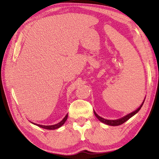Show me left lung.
I'll return each instance as SVG.
<instances>
[{
  "label": "left lung",
  "instance_id": "obj_1",
  "mask_svg": "<svg viewBox=\"0 0 159 159\" xmlns=\"http://www.w3.org/2000/svg\"><path fill=\"white\" fill-rule=\"evenodd\" d=\"M144 101H145V100H144ZM144 101L143 102V103L141 104V105L140 106V107L138 108V109L136 111H133V112L130 113V114L127 115V116H124V117H121V118H120V119H118V120H109L104 119V118L100 117L98 115H97V113L95 112V111H94V114H95V116H96V117L98 118V119L100 121H102V123H104V124H106L107 125H109V126H119V125H121V124H124L125 121H126L128 120H129L131 117H133V116H134V115H135L138 112V111H139L141 109V107L143 106Z\"/></svg>",
  "mask_w": 159,
  "mask_h": 159
}]
</instances>
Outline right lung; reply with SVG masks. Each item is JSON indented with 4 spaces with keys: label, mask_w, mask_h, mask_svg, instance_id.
<instances>
[{
    "label": "right lung",
    "mask_w": 159,
    "mask_h": 159,
    "mask_svg": "<svg viewBox=\"0 0 159 159\" xmlns=\"http://www.w3.org/2000/svg\"><path fill=\"white\" fill-rule=\"evenodd\" d=\"M67 115H66V117L63 118L62 121H61L59 123L55 125H51V126H43V125H40V124H35L34 123L35 125H37V126H39V127H41L42 128H44V129H47V130H55V129H57V128H59V127H61L62 126V125L64 124V123L66 122V121L67 120Z\"/></svg>",
    "instance_id": "obj_1"
}]
</instances>
